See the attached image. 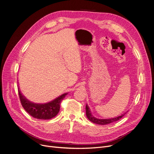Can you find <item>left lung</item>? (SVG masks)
<instances>
[{"label": "left lung", "instance_id": "obj_1", "mask_svg": "<svg viewBox=\"0 0 154 154\" xmlns=\"http://www.w3.org/2000/svg\"><path fill=\"white\" fill-rule=\"evenodd\" d=\"M126 112L122 114V115H121L119 116H117L116 117H114V118H111V119H98L93 116L91 111V110H90V108L88 106V105L86 104V114L88 119L91 122H92L94 124H99V125H106L108 124H111L112 122H116L117 121H119L125 114Z\"/></svg>", "mask_w": 154, "mask_h": 154}]
</instances>
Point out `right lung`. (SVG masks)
<instances>
[{
  "mask_svg": "<svg viewBox=\"0 0 154 154\" xmlns=\"http://www.w3.org/2000/svg\"><path fill=\"white\" fill-rule=\"evenodd\" d=\"M68 94V93L62 94L53 100L46 103H35L26 99L22 94L19 87V94L23 107L30 115L38 119L47 120L55 117L60 111L61 101Z\"/></svg>",
  "mask_w": 154,
  "mask_h": 154,
  "instance_id": "obj_1",
  "label": "right lung"
}]
</instances>
